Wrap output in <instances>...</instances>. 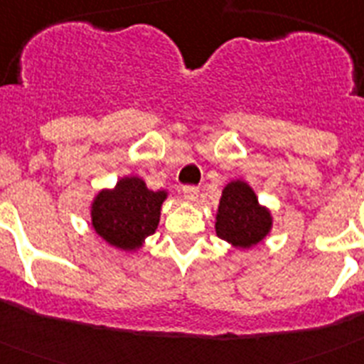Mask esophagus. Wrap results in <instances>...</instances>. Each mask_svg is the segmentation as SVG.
I'll list each match as a JSON object with an SVG mask.
<instances>
[{"instance_id":"obj_1","label":"esophagus","mask_w":364,"mask_h":364,"mask_svg":"<svg viewBox=\"0 0 364 364\" xmlns=\"http://www.w3.org/2000/svg\"><path fill=\"white\" fill-rule=\"evenodd\" d=\"M182 191H184V198H186V200H189V202L197 200V197H198V188H197V186H184V189H182Z\"/></svg>"}]
</instances>
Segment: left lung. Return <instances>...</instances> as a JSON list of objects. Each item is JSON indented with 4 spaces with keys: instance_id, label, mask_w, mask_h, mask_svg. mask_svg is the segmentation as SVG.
<instances>
[{
    "instance_id": "1",
    "label": "left lung",
    "mask_w": 364,
    "mask_h": 364,
    "mask_svg": "<svg viewBox=\"0 0 364 364\" xmlns=\"http://www.w3.org/2000/svg\"><path fill=\"white\" fill-rule=\"evenodd\" d=\"M272 213L259 204L255 191L244 180H231L218 202L215 231L235 247H252L272 230Z\"/></svg>"
}]
</instances>
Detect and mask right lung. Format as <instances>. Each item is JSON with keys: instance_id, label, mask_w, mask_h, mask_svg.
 Instances as JSON below:
<instances>
[{"instance_id": "obj_1", "label": "right lung", "mask_w": 364, "mask_h": 364, "mask_svg": "<svg viewBox=\"0 0 364 364\" xmlns=\"http://www.w3.org/2000/svg\"><path fill=\"white\" fill-rule=\"evenodd\" d=\"M167 191H151L140 176H124L112 189H102L91 204V222L107 244L136 252L159 228Z\"/></svg>"}]
</instances>
